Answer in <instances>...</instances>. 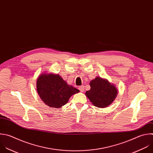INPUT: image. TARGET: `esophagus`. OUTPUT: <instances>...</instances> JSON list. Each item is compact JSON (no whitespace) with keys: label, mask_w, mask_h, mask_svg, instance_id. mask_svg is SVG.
<instances>
[{"label":"esophagus","mask_w":153,"mask_h":153,"mask_svg":"<svg viewBox=\"0 0 153 153\" xmlns=\"http://www.w3.org/2000/svg\"><path fill=\"white\" fill-rule=\"evenodd\" d=\"M79 89L80 90V92H83L85 91V88H84V86H80L79 87Z\"/></svg>","instance_id":"1"}]
</instances>
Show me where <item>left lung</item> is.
Listing matches in <instances>:
<instances>
[{
	"label": "left lung",
	"mask_w": 153,
	"mask_h": 153,
	"mask_svg": "<svg viewBox=\"0 0 153 153\" xmlns=\"http://www.w3.org/2000/svg\"><path fill=\"white\" fill-rule=\"evenodd\" d=\"M91 89L85 93L94 106L104 108L110 105L115 99L118 91L114 85L107 79L97 77L89 83Z\"/></svg>",
	"instance_id": "8db88e82"
}]
</instances>
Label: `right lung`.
<instances>
[{"mask_svg":"<svg viewBox=\"0 0 153 153\" xmlns=\"http://www.w3.org/2000/svg\"><path fill=\"white\" fill-rule=\"evenodd\" d=\"M36 89L41 99L49 107L60 108L66 105L71 95L79 90L69 85L59 74H41L36 81Z\"/></svg>","mask_w":153,"mask_h":153,"instance_id":"obj_1","label":"right lung"}]
</instances>
